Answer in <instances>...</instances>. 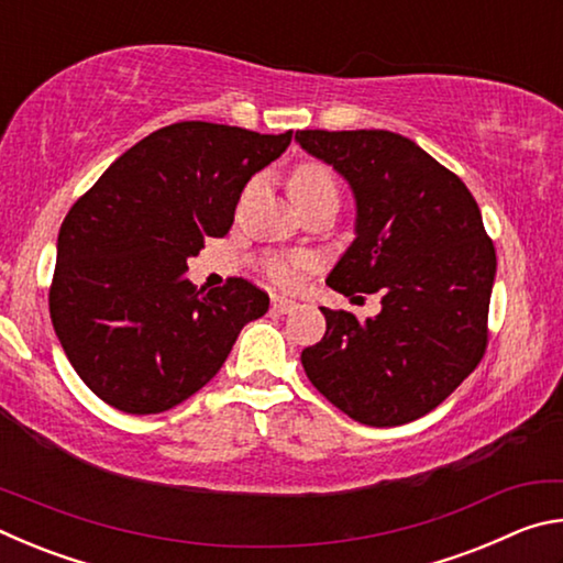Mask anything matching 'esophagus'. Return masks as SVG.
Segmentation results:
<instances>
[{
  "label": "esophagus",
  "mask_w": 563,
  "mask_h": 563,
  "mask_svg": "<svg viewBox=\"0 0 563 563\" xmlns=\"http://www.w3.org/2000/svg\"><path fill=\"white\" fill-rule=\"evenodd\" d=\"M271 305H273L275 312H280V316H290L292 310H298V302L290 300V298H280V295H275Z\"/></svg>",
  "instance_id": "esophagus-1"
}]
</instances>
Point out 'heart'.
<instances>
[{"mask_svg":"<svg viewBox=\"0 0 563 563\" xmlns=\"http://www.w3.org/2000/svg\"><path fill=\"white\" fill-rule=\"evenodd\" d=\"M320 190H335L338 194V180L332 176V170L325 164H318V161H305L298 168L292 170L290 176V196L305 198L312 194H320ZM305 261L302 258H288V255H271L265 258L263 268L268 273V278L278 285H295L298 280V271Z\"/></svg>","mask_w":563,"mask_h":563,"instance_id":"heart-1","label":"heart"}]
</instances>
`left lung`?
I'll use <instances>...</instances> for the list:
<instances>
[{"instance_id":"8db88e82","label":"left lung","mask_w":563,"mask_h":563,"mask_svg":"<svg viewBox=\"0 0 563 563\" xmlns=\"http://www.w3.org/2000/svg\"><path fill=\"white\" fill-rule=\"evenodd\" d=\"M295 141L355 196V241L328 285L347 298H383L367 320L320 308L328 330L302 350L305 375L355 422H412L444 402L487 350L497 253L479 206L460 176L399 133L316 129Z\"/></svg>"}]
</instances>
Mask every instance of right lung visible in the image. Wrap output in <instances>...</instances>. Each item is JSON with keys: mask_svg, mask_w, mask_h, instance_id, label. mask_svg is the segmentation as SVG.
I'll use <instances>...</instances> for the list:
<instances>
[{"mask_svg": "<svg viewBox=\"0 0 563 563\" xmlns=\"http://www.w3.org/2000/svg\"><path fill=\"white\" fill-rule=\"evenodd\" d=\"M292 131L170 123L103 170L66 213L49 312L76 375L126 415H158L211 383L268 295L243 278L196 290L186 261L223 238L251 176Z\"/></svg>", "mask_w": 563, "mask_h": 563, "instance_id": "add662e5", "label": "right lung"}]
</instances>
